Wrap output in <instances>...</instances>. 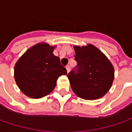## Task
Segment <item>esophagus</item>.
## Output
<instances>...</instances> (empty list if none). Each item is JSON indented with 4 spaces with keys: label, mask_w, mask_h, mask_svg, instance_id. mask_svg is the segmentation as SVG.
I'll return each instance as SVG.
<instances>
[{
    "label": "esophagus",
    "mask_w": 132,
    "mask_h": 132,
    "mask_svg": "<svg viewBox=\"0 0 132 132\" xmlns=\"http://www.w3.org/2000/svg\"><path fill=\"white\" fill-rule=\"evenodd\" d=\"M66 70H67V72H68V73L69 72H70V67L68 65L67 67H66Z\"/></svg>",
    "instance_id": "esophagus-1"
}]
</instances>
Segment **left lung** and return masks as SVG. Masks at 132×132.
<instances>
[{"mask_svg": "<svg viewBox=\"0 0 132 132\" xmlns=\"http://www.w3.org/2000/svg\"><path fill=\"white\" fill-rule=\"evenodd\" d=\"M77 73L68 75L70 87L78 97L85 100L101 98L111 88L114 79V67L109 59L92 44L74 45Z\"/></svg>", "mask_w": 132, "mask_h": 132, "instance_id": "obj_1", "label": "left lung"}]
</instances>
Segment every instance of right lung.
Returning <instances> with one entry per match:
<instances>
[{"label": "right lung", "mask_w": 132, "mask_h": 132, "mask_svg": "<svg viewBox=\"0 0 132 132\" xmlns=\"http://www.w3.org/2000/svg\"><path fill=\"white\" fill-rule=\"evenodd\" d=\"M56 47L45 42L36 44L28 48L15 64L14 80L26 96L41 98L50 94L59 77L67 74L60 59L53 55Z\"/></svg>", "instance_id": "obj_1"}]
</instances>
